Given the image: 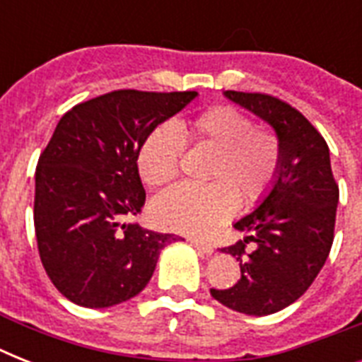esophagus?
<instances>
[{
    "label": "esophagus",
    "instance_id": "obj_1",
    "mask_svg": "<svg viewBox=\"0 0 362 362\" xmlns=\"http://www.w3.org/2000/svg\"><path fill=\"white\" fill-rule=\"evenodd\" d=\"M192 244L197 247L199 252L206 253V255H212V253H214V246H210V244H203V242L199 240H192Z\"/></svg>",
    "mask_w": 362,
    "mask_h": 362
}]
</instances>
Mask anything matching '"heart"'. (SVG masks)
Instances as JSON below:
<instances>
[{
  "label": "heart",
  "mask_w": 362,
  "mask_h": 362,
  "mask_svg": "<svg viewBox=\"0 0 362 362\" xmlns=\"http://www.w3.org/2000/svg\"><path fill=\"white\" fill-rule=\"evenodd\" d=\"M195 144L214 150L210 184H182L152 204L156 223L192 237H210L242 203H253L269 192L280 165V141L269 129L253 127L250 116L235 107H214L195 116L186 127ZM184 139L173 124L158 125L139 148L136 167L150 187H161L178 176Z\"/></svg>",
  "instance_id": "obj_1"
}]
</instances>
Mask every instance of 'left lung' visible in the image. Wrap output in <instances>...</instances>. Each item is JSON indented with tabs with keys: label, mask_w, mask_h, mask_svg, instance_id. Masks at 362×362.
Instances as JSON below:
<instances>
[{
	"label": "left lung",
	"mask_w": 362,
	"mask_h": 362,
	"mask_svg": "<svg viewBox=\"0 0 362 362\" xmlns=\"http://www.w3.org/2000/svg\"><path fill=\"white\" fill-rule=\"evenodd\" d=\"M223 95L274 129L280 165L263 201L235 223L247 237L221 250L240 261V280L210 295L240 314H276L303 297L331 252L338 204L331 153L291 105L264 93L227 90ZM247 241L256 247L246 256Z\"/></svg>",
	"instance_id": "obj_1"
}]
</instances>
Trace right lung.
<instances>
[{"instance_id":"obj_1","label":"right lung","mask_w":362,"mask_h":362,"mask_svg":"<svg viewBox=\"0 0 362 362\" xmlns=\"http://www.w3.org/2000/svg\"><path fill=\"white\" fill-rule=\"evenodd\" d=\"M197 92L116 90L62 116L35 170V237L62 295L109 308L146 287L175 235L127 223L144 206L136 153Z\"/></svg>"}]
</instances>
